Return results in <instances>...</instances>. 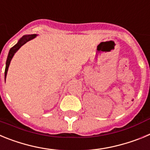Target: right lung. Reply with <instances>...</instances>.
I'll use <instances>...</instances> for the list:
<instances>
[{"label":"right lung","instance_id":"1","mask_svg":"<svg viewBox=\"0 0 150 150\" xmlns=\"http://www.w3.org/2000/svg\"><path fill=\"white\" fill-rule=\"evenodd\" d=\"M37 36H38V34H27V35H24L22 38H21L20 39L18 40V43L10 49V51H9V53H8V56L6 62V68H5V72H4L5 80H6V74H7L8 68H9V66H10V62H11L12 59H13V57L14 56L16 52L21 48V46H23L24 44H25L27 42L30 41V40H33L34 38H35Z\"/></svg>","mask_w":150,"mask_h":150}]
</instances>
